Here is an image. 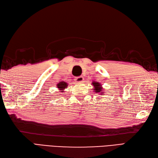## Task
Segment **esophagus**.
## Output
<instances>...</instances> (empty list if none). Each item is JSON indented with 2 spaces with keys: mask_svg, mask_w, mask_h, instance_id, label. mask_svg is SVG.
<instances>
[{
  "mask_svg": "<svg viewBox=\"0 0 158 158\" xmlns=\"http://www.w3.org/2000/svg\"><path fill=\"white\" fill-rule=\"evenodd\" d=\"M75 81L76 82H78V83H81L84 81V78L83 76H78V77H76L75 78Z\"/></svg>",
  "mask_w": 158,
  "mask_h": 158,
  "instance_id": "esophagus-1",
  "label": "esophagus"
}]
</instances>
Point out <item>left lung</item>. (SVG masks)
I'll use <instances>...</instances> for the list:
<instances>
[{
	"label": "left lung",
	"instance_id": "obj_1",
	"mask_svg": "<svg viewBox=\"0 0 158 158\" xmlns=\"http://www.w3.org/2000/svg\"><path fill=\"white\" fill-rule=\"evenodd\" d=\"M92 85L94 86V92H96L97 93V92H98V93L101 94V95H103V94H105L104 92H102V89L103 88L101 87V84H99L98 82H92Z\"/></svg>",
	"mask_w": 158,
	"mask_h": 158
}]
</instances>
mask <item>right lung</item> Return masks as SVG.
<instances>
[{
  "mask_svg": "<svg viewBox=\"0 0 158 158\" xmlns=\"http://www.w3.org/2000/svg\"><path fill=\"white\" fill-rule=\"evenodd\" d=\"M68 84L66 82H61L59 84H57V87L58 88V89L60 90V92H64V90H65V88H67Z\"/></svg>",
  "mask_w": 158,
  "mask_h": 158,
  "instance_id": "1",
  "label": "right lung"
}]
</instances>
